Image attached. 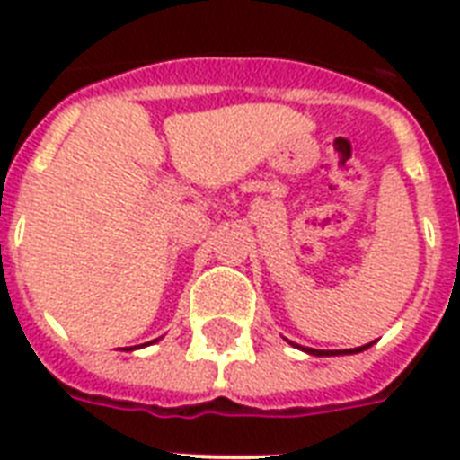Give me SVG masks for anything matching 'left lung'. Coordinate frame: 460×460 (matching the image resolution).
I'll return each instance as SVG.
<instances>
[{
	"instance_id": "1",
	"label": "left lung",
	"mask_w": 460,
	"mask_h": 460,
	"mask_svg": "<svg viewBox=\"0 0 460 460\" xmlns=\"http://www.w3.org/2000/svg\"><path fill=\"white\" fill-rule=\"evenodd\" d=\"M370 346V343H367ZM367 346H360V349H346V350H317V349H305L307 353H313V356H343V353H360Z\"/></svg>"
}]
</instances>
